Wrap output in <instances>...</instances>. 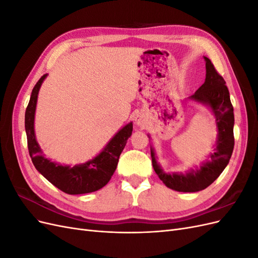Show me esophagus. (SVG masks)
<instances>
[{
	"label": "esophagus",
	"mask_w": 258,
	"mask_h": 258,
	"mask_svg": "<svg viewBox=\"0 0 258 258\" xmlns=\"http://www.w3.org/2000/svg\"><path fill=\"white\" fill-rule=\"evenodd\" d=\"M136 123L138 124V126L140 127H145L146 123H147V119L145 115H143L142 113H139L137 116H136Z\"/></svg>",
	"instance_id": "esophagus-1"
}]
</instances>
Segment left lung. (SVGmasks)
<instances>
[{"instance_id":"8db88e82","label":"left lung","mask_w":258,"mask_h":258,"mask_svg":"<svg viewBox=\"0 0 258 258\" xmlns=\"http://www.w3.org/2000/svg\"><path fill=\"white\" fill-rule=\"evenodd\" d=\"M205 60L207 70L206 82L189 99L209 106L215 116L218 134L214 153L209 155L210 160L202 163L200 169H191L186 174H170L163 172L156 160L154 151L151 148L152 163L156 174L167 187L176 191L195 192L207 188L220 176L228 165L235 145V138H233L235 116H233V107L230 102L228 88L211 60L207 57H205Z\"/></svg>"}]
</instances>
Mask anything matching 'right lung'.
<instances>
[{"label":"right lung","instance_id":"add662e5","mask_svg":"<svg viewBox=\"0 0 258 258\" xmlns=\"http://www.w3.org/2000/svg\"><path fill=\"white\" fill-rule=\"evenodd\" d=\"M46 76L47 74H44L34 86L25 115V127L30 157L38 172L66 194L81 195L99 190L108 183L115 172L119 156L123 147L126 146L127 140L132 134V122H129L117 132L103 148V151L87 162L70 167L50 161L43 155L34 134V115L37 95Z\"/></svg>","mask_w":258,"mask_h":258}]
</instances>
